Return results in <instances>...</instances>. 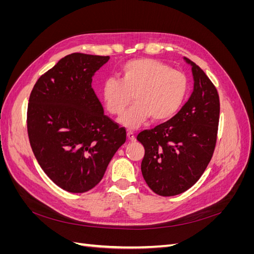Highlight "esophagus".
<instances>
[{"instance_id": "34e87169", "label": "esophagus", "mask_w": 254, "mask_h": 254, "mask_svg": "<svg viewBox=\"0 0 254 254\" xmlns=\"http://www.w3.org/2000/svg\"><path fill=\"white\" fill-rule=\"evenodd\" d=\"M127 137L128 139L131 141V142H134L135 141V136H134V133L132 131H128L127 132Z\"/></svg>"}]
</instances>
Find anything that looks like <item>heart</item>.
<instances>
[{"label": "heart", "instance_id": "1", "mask_svg": "<svg viewBox=\"0 0 254 254\" xmlns=\"http://www.w3.org/2000/svg\"><path fill=\"white\" fill-rule=\"evenodd\" d=\"M187 77L165 64L151 58L132 59L122 66L121 80L108 78L103 84V99L111 114H121L131 101L135 103L122 114L120 124L135 129L147 121L173 118L186 99Z\"/></svg>", "mask_w": 254, "mask_h": 254}]
</instances>
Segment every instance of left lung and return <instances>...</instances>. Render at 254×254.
<instances>
[{
	"mask_svg": "<svg viewBox=\"0 0 254 254\" xmlns=\"http://www.w3.org/2000/svg\"><path fill=\"white\" fill-rule=\"evenodd\" d=\"M191 66L194 89L170 121L136 136L145 148L141 171L147 186L160 196H175L199 180L213 156L219 122V96L200 67Z\"/></svg>",
	"mask_w": 254,
	"mask_h": 254,
	"instance_id": "1",
	"label": "left lung"
}]
</instances>
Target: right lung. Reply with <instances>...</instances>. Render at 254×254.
Segmentation results:
<instances>
[{"instance_id": "obj_1", "label": "right lung", "mask_w": 254, "mask_h": 254, "mask_svg": "<svg viewBox=\"0 0 254 254\" xmlns=\"http://www.w3.org/2000/svg\"><path fill=\"white\" fill-rule=\"evenodd\" d=\"M109 56L73 53L38 79L29 96L27 131L49 178L70 193L101 182L126 130L104 114L92 77Z\"/></svg>"}]
</instances>
